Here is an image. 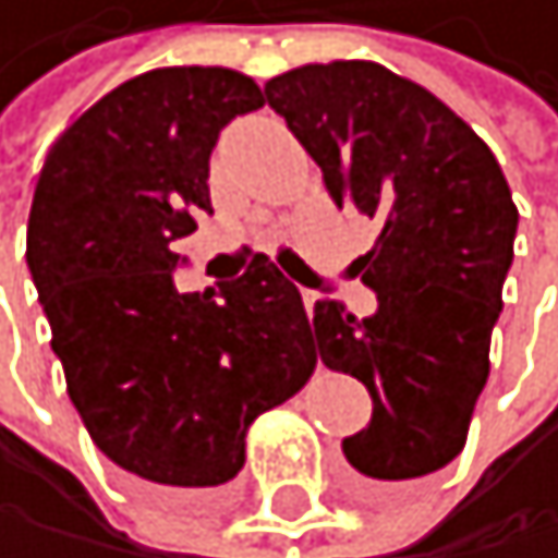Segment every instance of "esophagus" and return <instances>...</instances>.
I'll return each mask as SVG.
<instances>
[{"instance_id":"1","label":"esophagus","mask_w":558,"mask_h":558,"mask_svg":"<svg viewBox=\"0 0 558 558\" xmlns=\"http://www.w3.org/2000/svg\"><path fill=\"white\" fill-rule=\"evenodd\" d=\"M314 303H317V293L314 290L303 293V307H307V314H314Z\"/></svg>"}]
</instances>
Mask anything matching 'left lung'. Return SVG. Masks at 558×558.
Masks as SVG:
<instances>
[{
  "instance_id": "8db88e82",
  "label": "left lung",
  "mask_w": 558,
  "mask_h": 558,
  "mask_svg": "<svg viewBox=\"0 0 558 558\" xmlns=\"http://www.w3.org/2000/svg\"><path fill=\"white\" fill-rule=\"evenodd\" d=\"M265 100L322 167L335 206L380 227L356 258L377 311L317 300L307 328L328 371L374 398L371 426L342 440L352 486L395 496L469 440L518 206L493 149L426 86L377 62L290 69L265 83Z\"/></svg>"
}]
</instances>
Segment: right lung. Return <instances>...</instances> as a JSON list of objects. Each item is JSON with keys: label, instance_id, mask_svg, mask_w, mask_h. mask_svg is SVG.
I'll return each mask as SVG.
<instances>
[{"label": "right lung", "instance_id": "1", "mask_svg": "<svg viewBox=\"0 0 558 558\" xmlns=\"http://www.w3.org/2000/svg\"><path fill=\"white\" fill-rule=\"evenodd\" d=\"M262 104L233 69L143 72L54 138L34 187L27 268L69 398L104 454L160 493H223L247 426L317 366L300 290L265 255L219 290L174 286V241L213 213L216 138Z\"/></svg>", "mask_w": 558, "mask_h": 558}]
</instances>
